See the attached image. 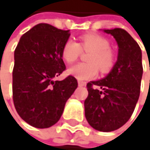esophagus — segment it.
<instances>
[{"instance_id": "obj_1", "label": "esophagus", "mask_w": 150, "mask_h": 150, "mask_svg": "<svg viewBox=\"0 0 150 150\" xmlns=\"http://www.w3.org/2000/svg\"><path fill=\"white\" fill-rule=\"evenodd\" d=\"M85 84H86L85 82H83V81H78V85L81 86V87H82V86H84Z\"/></svg>"}]
</instances>
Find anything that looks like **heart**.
<instances>
[{
  "instance_id": "1",
  "label": "heart",
  "mask_w": 150,
  "mask_h": 150,
  "mask_svg": "<svg viewBox=\"0 0 150 150\" xmlns=\"http://www.w3.org/2000/svg\"><path fill=\"white\" fill-rule=\"evenodd\" d=\"M90 52L86 57L88 63H79L69 69V73L78 80L94 78L98 67L103 73L110 71L115 61V57L110 49V42L99 35H84L80 38L79 43L68 39L62 47V57L68 64L76 62L82 52Z\"/></svg>"
}]
</instances>
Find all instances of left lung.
<instances>
[{
    "mask_svg": "<svg viewBox=\"0 0 150 150\" xmlns=\"http://www.w3.org/2000/svg\"><path fill=\"white\" fill-rule=\"evenodd\" d=\"M119 47L118 60L108 76L86 86L84 113L88 123L100 131H112L123 126L134 112L139 97L143 67L141 49L123 28L104 30Z\"/></svg>",
    "mask_w": 150,
    "mask_h": 150,
    "instance_id": "obj_1",
    "label": "left lung"
}]
</instances>
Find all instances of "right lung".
<instances>
[{"mask_svg":"<svg viewBox=\"0 0 150 150\" xmlns=\"http://www.w3.org/2000/svg\"><path fill=\"white\" fill-rule=\"evenodd\" d=\"M69 36V30L39 23L21 36L15 48L13 103L21 118L35 128L56 124L77 88V80L73 76L54 80L66 70L62 47Z\"/></svg>","mask_w":150,"mask_h":150,"instance_id":"1","label":"right lung"}]
</instances>
